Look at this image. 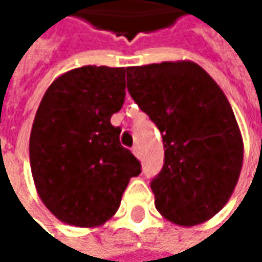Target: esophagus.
<instances>
[{
	"label": "esophagus",
	"mask_w": 262,
	"mask_h": 262,
	"mask_svg": "<svg viewBox=\"0 0 262 262\" xmlns=\"http://www.w3.org/2000/svg\"><path fill=\"white\" fill-rule=\"evenodd\" d=\"M132 152H134V155H135V157H137L138 160L141 158V152H140V147H138V146H135V147L132 149Z\"/></svg>",
	"instance_id": "esophagus-1"
}]
</instances>
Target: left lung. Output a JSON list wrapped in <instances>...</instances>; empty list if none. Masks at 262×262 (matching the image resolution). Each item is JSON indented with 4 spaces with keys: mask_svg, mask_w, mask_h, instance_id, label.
Listing matches in <instances>:
<instances>
[{
    "mask_svg": "<svg viewBox=\"0 0 262 262\" xmlns=\"http://www.w3.org/2000/svg\"><path fill=\"white\" fill-rule=\"evenodd\" d=\"M127 90L163 134L164 164L152 180L155 208L169 222L210 221L239 180L244 143L222 88L191 60L127 68Z\"/></svg>",
    "mask_w": 262,
    "mask_h": 262,
    "instance_id": "8db88e82",
    "label": "left lung"
}]
</instances>
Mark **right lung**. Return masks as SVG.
Wrapping results in <instances>:
<instances>
[{
	"label": "right lung",
	"mask_w": 262,
	"mask_h": 262,
	"mask_svg": "<svg viewBox=\"0 0 262 262\" xmlns=\"http://www.w3.org/2000/svg\"><path fill=\"white\" fill-rule=\"evenodd\" d=\"M124 68L86 65L55 79L29 138L34 185L60 222L95 228L110 221L141 164L119 143L110 118L125 98Z\"/></svg>",
	"instance_id": "obj_1"
}]
</instances>
